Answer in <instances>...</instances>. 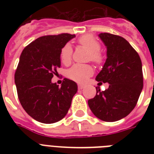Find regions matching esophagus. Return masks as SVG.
I'll return each instance as SVG.
<instances>
[{"mask_svg": "<svg viewBox=\"0 0 154 154\" xmlns=\"http://www.w3.org/2000/svg\"><path fill=\"white\" fill-rule=\"evenodd\" d=\"M84 88H85V85H81V84L78 85V89H84Z\"/></svg>", "mask_w": 154, "mask_h": 154, "instance_id": "34e87169", "label": "esophagus"}]
</instances>
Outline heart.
<instances>
[{
    "label": "heart",
    "instance_id": "b5f03b06",
    "mask_svg": "<svg viewBox=\"0 0 154 154\" xmlns=\"http://www.w3.org/2000/svg\"><path fill=\"white\" fill-rule=\"evenodd\" d=\"M79 44L82 46L86 48L89 50L88 59L91 60L96 64H100L102 61V56L99 50L101 49V45L99 42L95 39V37L91 34H85L80 37L78 40ZM72 49L70 45L67 44L62 47L60 50V57L63 64L68 65L72 60ZM94 70L93 68L89 65H82L77 64L69 69L67 71V77L69 79L79 83H85L89 79V77L93 74Z\"/></svg>",
    "mask_w": 154,
    "mask_h": 154
}]
</instances>
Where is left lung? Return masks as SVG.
Masks as SVG:
<instances>
[{"label": "left lung", "instance_id": "left-lung-1", "mask_svg": "<svg viewBox=\"0 0 154 154\" xmlns=\"http://www.w3.org/2000/svg\"><path fill=\"white\" fill-rule=\"evenodd\" d=\"M99 37L107 48V59L96 81L109 85L105 91L96 87V96L88 104L97 118L116 122L136 106L143 88L142 65L137 52L125 38L108 32Z\"/></svg>", "mask_w": 154, "mask_h": 154}]
</instances>
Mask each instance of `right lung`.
Masks as SVG:
<instances>
[{
  "mask_svg": "<svg viewBox=\"0 0 154 154\" xmlns=\"http://www.w3.org/2000/svg\"><path fill=\"white\" fill-rule=\"evenodd\" d=\"M73 37L69 33L43 36L28 45L20 54L14 75L18 98L25 112L37 122L55 123L69 109L77 84L65 78L59 87L51 79L60 67V50Z\"/></svg>",
  "mask_w": 154,
  "mask_h": 154,
  "instance_id": "add662e5",
  "label": "right lung"
}]
</instances>
